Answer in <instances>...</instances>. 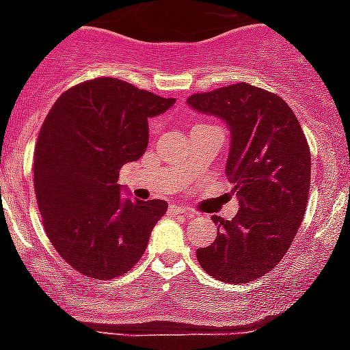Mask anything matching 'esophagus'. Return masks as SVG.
<instances>
[{"instance_id": "34e87169", "label": "esophagus", "mask_w": 350, "mask_h": 350, "mask_svg": "<svg viewBox=\"0 0 350 350\" xmlns=\"http://www.w3.org/2000/svg\"><path fill=\"white\" fill-rule=\"evenodd\" d=\"M169 215H186V217H193L195 215V211L189 210V208L186 206H179V204H171L167 210Z\"/></svg>"}]
</instances>
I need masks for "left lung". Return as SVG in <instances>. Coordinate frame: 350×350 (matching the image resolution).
Wrapping results in <instances>:
<instances>
[{
  "instance_id": "left-lung-1",
  "label": "left lung",
  "mask_w": 350,
  "mask_h": 350,
  "mask_svg": "<svg viewBox=\"0 0 350 350\" xmlns=\"http://www.w3.org/2000/svg\"><path fill=\"white\" fill-rule=\"evenodd\" d=\"M186 103L228 126L225 174L241 206L234 220L211 217L217 239L196 250L198 262L215 280L249 283L278 266L305 217L312 171L305 133L284 100L247 83Z\"/></svg>"
}]
</instances>
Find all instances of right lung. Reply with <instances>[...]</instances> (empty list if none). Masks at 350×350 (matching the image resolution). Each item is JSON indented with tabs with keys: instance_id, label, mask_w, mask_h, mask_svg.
<instances>
[{
	"instance_id": "1",
	"label": "right lung",
	"mask_w": 350,
	"mask_h": 350,
	"mask_svg": "<svg viewBox=\"0 0 350 350\" xmlns=\"http://www.w3.org/2000/svg\"><path fill=\"white\" fill-rule=\"evenodd\" d=\"M174 103L98 77L67 90L49 111L35 146V195L49 241L84 276H122L146 252L167 203L123 198L118 176L147 150V120Z\"/></svg>"
}]
</instances>
